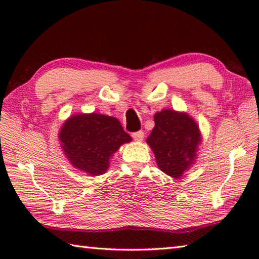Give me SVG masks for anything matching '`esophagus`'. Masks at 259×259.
Wrapping results in <instances>:
<instances>
[{
	"instance_id": "34e87169",
	"label": "esophagus",
	"mask_w": 259,
	"mask_h": 259,
	"mask_svg": "<svg viewBox=\"0 0 259 259\" xmlns=\"http://www.w3.org/2000/svg\"><path fill=\"white\" fill-rule=\"evenodd\" d=\"M144 136H145L144 131L139 130V131H137V133L133 134V138L136 140V142H142V140L144 139Z\"/></svg>"
}]
</instances>
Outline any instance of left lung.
I'll return each instance as SVG.
<instances>
[{
    "instance_id": "left-lung-1",
    "label": "left lung",
    "mask_w": 259,
    "mask_h": 259,
    "mask_svg": "<svg viewBox=\"0 0 259 259\" xmlns=\"http://www.w3.org/2000/svg\"><path fill=\"white\" fill-rule=\"evenodd\" d=\"M155 126L146 142L155 155L156 164L172 178H181L194 163L201 143L196 122L186 113L163 109L155 113Z\"/></svg>"
}]
</instances>
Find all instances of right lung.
I'll return each mask as SVG.
<instances>
[{"label": "right lung", "instance_id": "obj_1", "mask_svg": "<svg viewBox=\"0 0 259 259\" xmlns=\"http://www.w3.org/2000/svg\"><path fill=\"white\" fill-rule=\"evenodd\" d=\"M58 138L74 168L91 176L106 171L109 157L122 144L131 142L119 120L98 113L71 116L61 126Z\"/></svg>", "mask_w": 259, "mask_h": 259}]
</instances>
